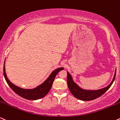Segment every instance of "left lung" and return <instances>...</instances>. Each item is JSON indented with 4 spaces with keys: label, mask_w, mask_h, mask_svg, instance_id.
I'll list each match as a JSON object with an SVG mask.
<instances>
[{
    "label": "left lung",
    "mask_w": 120,
    "mask_h": 120,
    "mask_svg": "<svg viewBox=\"0 0 120 120\" xmlns=\"http://www.w3.org/2000/svg\"><path fill=\"white\" fill-rule=\"evenodd\" d=\"M116 74V70L112 82L105 88L97 90H84L80 88L75 82H74L71 75L67 72V85L71 94L77 99L84 101H92L101 97L109 89L115 79Z\"/></svg>",
    "instance_id": "obj_1"
}]
</instances>
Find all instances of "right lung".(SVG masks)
<instances>
[{
	"label": "right lung",
	"instance_id": "1",
	"mask_svg": "<svg viewBox=\"0 0 120 120\" xmlns=\"http://www.w3.org/2000/svg\"><path fill=\"white\" fill-rule=\"evenodd\" d=\"M4 64L5 63H4L3 67L4 76L8 85L17 94H18V95L22 97V98H25V99L29 100H37L45 96L51 89L56 75L59 72L64 69L63 67L57 68L52 72V74L48 77V78L43 84L38 86L36 88L32 89H25L21 88L19 87H18L17 86L14 85L8 80L6 75V73H5Z\"/></svg>",
	"mask_w": 120,
	"mask_h": 120
}]
</instances>
